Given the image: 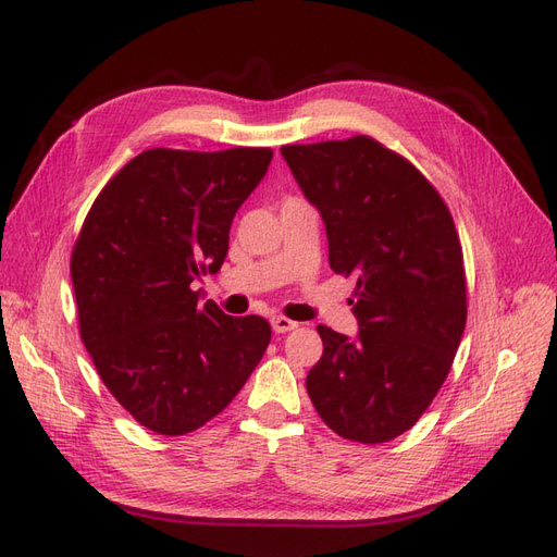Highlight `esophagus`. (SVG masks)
I'll list each match as a JSON object with an SVG mask.
<instances>
[{
    "instance_id": "1",
    "label": "esophagus",
    "mask_w": 557,
    "mask_h": 557,
    "mask_svg": "<svg viewBox=\"0 0 557 557\" xmlns=\"http://www.w3.org/2000/svg\"><path fill=\"white\" fill-rule=\"evenodd\" d=\"M272 327H274V332L285 334V332H293V330H297V327H299V323H297V320L285 318V315H274V318H272Z\"/></svg>"
}]
</instances>
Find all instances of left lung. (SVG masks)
Here are the masks:
<instances>
[{
  "instance_id": "1",
  "label": "left lung",
  "mask_w": 557,
  "mask_h": 557,
  "mask_svg": "<svg viewBox=\"0 0 557 557\" xmlns=\"http://www.w3.org/2000/svg\"><path fill=\"white\" fill-rule=\"evenodd\" d=\"M325 223L330 267L356 281L358 334L318 325L307 376L318 416L344 440L391 442L444 385L467 323L462 248L434 185L369 137L283 146Z\"/></svg>"
}]
</instances>
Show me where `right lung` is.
I'll list each match as a JSON object with an SVG mask.
<instances>
[{
    "instance_id": "obj_1",
    "label": "right lung",
    "mask_w": 557,
    "mask_h": 557,
    "mask_svg": "<svg viewBox=\"0 0 557 557\" xmlns=\"http://www.w3.org/2000/svg\"><path fill=\"white\" fill-rule=\"evenodd\" d=\"M272 148H150L99 193L72 252L81 339L109 393L158 434H188L234 399L272 342L260 315L201 305L234 213Z\"/></svg>"
}]
</instances>
